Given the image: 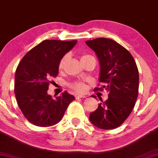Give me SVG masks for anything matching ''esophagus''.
<instances>
[{"mask_svg": "<svg viewBox=\"0 0 158 158\" xmlns=\"http://www.w3.org/2000/svg\"><path fill=\"white\" fill-rule=\"evenodd\" d=\"M75 97H76V99H79V98H84L85 97L83 95H80V94H76Z\"/></svg>", "mask_w": 158, "mask_h": 158, "instance_id": "1", "label": "esophagus"}]
</instances>
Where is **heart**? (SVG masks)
<instances>
[{
    "label": "heart",
    "mask_w": 158,
    "mask_h": 158,
    "mask_svg": "<svg viewBox=\"0 0 158 158\" xmlns=\"http://www.w3.org/2000/svg\"><path fill=\"white\" fill-rule=\"evenodd\" d=\"M90 57H93V56L90 55H87V54H83L81 57V61H85V59H88V58H90ZM68 59H69V54H66V55H64L62 58H61L60 62H59V68L60 69V70H61V69H63V68H64L65 63H66V61H68ZM70 87H71V88H73L74 90H76L77 92H84L85 89H86V85H85V83L81 82V81H75V82L72 83V84L70 85Z\"/></svg>",
    "instance_id": "heart-1"
}]
</instances>
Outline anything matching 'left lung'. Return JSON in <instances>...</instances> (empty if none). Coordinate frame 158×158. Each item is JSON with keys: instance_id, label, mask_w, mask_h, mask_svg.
Masks as SVG:
<instances>
[{"instance_id": "8db88e82", "label": "left lung", "mask_w": 158, "mask_h": 158, "mask_svg": "<svg viewBox=\"0 0 158 158\" xmlns=\"http://www.w3.org/2000/svg\"><path fill=\"white\" fill-rule=\"evenodd\" d=\"M97 54L100 64L99 82L95 90L106 89L107 100L90 114L93 125L102 129L119 127L128 118L138 96L139 72L133 56L114 40L98 38L85 41ZM91 97L97 98L95 95Z\"/></svg>"}]
</instances>
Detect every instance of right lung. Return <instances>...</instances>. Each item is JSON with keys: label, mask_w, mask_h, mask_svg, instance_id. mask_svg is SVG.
<instances>
[{"label": "right lung", "mask_w": 158, "mask_h": 158, "mask_svg": "<svg viewBox=\"0 0 158 158\" xmlns=\"http://www.w3.org/2000/svg\"><path fill=\"white\" fill-rule=\"evenodd\" d=\"M77 40H44L23 57L15 76L18 105L26 119L37 126L57 124L75 97L65 90L52 99L48 94L50 79L57 77L61 58L77 44Z\"/></svg>", "instance_id": "add662e5"}]
</instances>
